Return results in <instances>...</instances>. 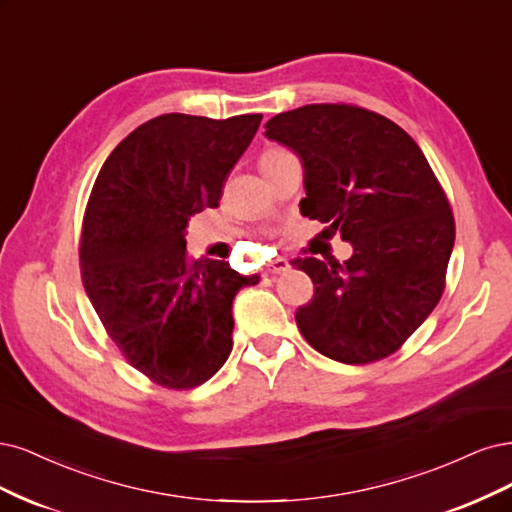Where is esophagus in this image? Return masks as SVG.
<instances>
[{"instance_id":"34e87169","label":"esophagus","mask_w":512,"mask_h":512,"mask_svg":"<svg viewBox=\"0 0 512 512\" xmlns=\"http://www.w3.org/2000/svg\"><path fill=\"white\" fill-rule=\"evenodd\" d=\"M291 268V263L287 261V259H283V257H278V259H274L272 263H270V274H283V272H287Z\"/></svg>"}]
</instances>
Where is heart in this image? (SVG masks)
Here are the masks:
<instances>
[{"mask_svg": "<svg viewBox=\"0 0 512 512\" xmlns=\"http://www.w3.org/2000/svg\"><path fill=\"white\" fill-rule=\"evenodd\" d=\"M280 153H285V148H276V146H272V148H268V151H263L261 159H263V157H274V155H280Z\"/></svg>", "mask_w": 512, "mask_h": 512, "instance_id": "b5f03b06", "label": "heart"}]
</instances>
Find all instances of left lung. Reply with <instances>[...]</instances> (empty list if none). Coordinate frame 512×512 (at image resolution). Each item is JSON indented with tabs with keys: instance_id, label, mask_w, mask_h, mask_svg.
<instances>
[{
	"instance_id": "8db88e82",
	"label": "left lung",
	"mask_w": 512,
	"mask_h": 512,
	"mask_svg": "<svg viewBox=\"0 0 512 512\" xmlns=\"http://www.w3.org/2000/svg\"><path fill=\"white\" fill-rule=\"evenodd\" d=\"M266 136L298 153L300 212L353 255L298 257L315 295L295 312L306 342L340 364L385 359L430 317L444 291L455 219L417 142L383 114L351 104L280 112Z\"/></svg>"
}]
</instances>
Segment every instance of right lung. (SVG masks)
Returning <instances> with one entry per match:
<instances>
[{"label": "right lung", "mask_w": 512, "mask_h": 512, "mask_svg": "<svg viewBox=\"0 0 512 512\" xmlns=\"http://www.w3.org/2000/svg\"><path fill=\"white\" fill-rule=\"evenodd\" d=\"M261 114H161L114 148L91 189L80 274L108 336L159 387L193 389L232 353L236 293L257 285L227 261L191 259L185 229L217 208Z\"/></svg>", "instance_id": "add662e5"}]
</instances>
